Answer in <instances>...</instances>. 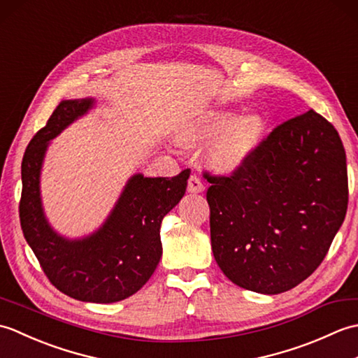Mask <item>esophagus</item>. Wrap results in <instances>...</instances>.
<instances>
[{"mask_svg":"<svg viewBox=\"0 0 358 358\" xmlns=\"http://www.w3.org/2000/svg\"><path fill=\"white\" fill-rule=\"evenodd\" d=\"M187 191L191 194H199V192H203L204 191V185L203 181L196 177V175H191L189 177V181H187Z\"/></svg>","mask_w":358,"mask_h":358,"instance_id":"1","label":"esophagus"}]
</instances>
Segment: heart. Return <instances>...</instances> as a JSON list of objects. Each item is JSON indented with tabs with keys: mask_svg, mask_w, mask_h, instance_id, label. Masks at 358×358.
<instances>
[{
	"mask_svg": "<svg viewBox=\"0 0 358 358\" xmlns=\"http://www.w3.org/2000/svg\"><path fill=\"white\" fill-rule=\"evenodd\" d=\"M229 128L231 131L217 143L212 157L222 169H234L263 138L264 120L260 115H249L237 121L231 112H218L210 115L200 129L186 134L185 140L209 138L212 135L229 131Z\"/></svg>",
	"mask_w": 358,
	"mask_h": 358,
	"instance_id": "b5f03b06",
	"label": "heart"
}]
</instances>
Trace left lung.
Wrapping results in <instances>:
<instances>
[{"label": "left lung", "mask_w": 358, "mask_h": 358, "mask_svg": "<svg viewBox=\"0 0 358 358\" xmlns=\"http://www.w3.org/2000/svg\"><path fill=\"white\" fill-rule=\"evenodd\" d=\"M204 173L212 252L232 283L280 294L322 264L349 191L343 143L320 113L273 127L231 175Z\"/></svg>", "instance_id": "obj_1"}]
</instances>
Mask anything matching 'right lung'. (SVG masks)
I'll use <instances>...</instances> for the list:
<instances>
[{
	"label": "right lung",
	"mask_w": 358,
	"mask_h": 358,
	"mask_svg": "<svg viewBox=\"0 0 358 358\" xmlns=\"http://www.w3.org/2000/svg\"><path fill=\"white\" fill-rule=\"evenodd\" d=\"M90 104L92 100L62 101L30 140L21 163L20 223L43 272L58 291L80 301L113 303L140 291L157 269L163 252L162 220L185 195L191 169L175 177L134 175L100 231L77 241L58 237L41 209L43 157L48 141Z\"/></svg>",
	"instance_id": "right-lung-1"
}]
</instances>
